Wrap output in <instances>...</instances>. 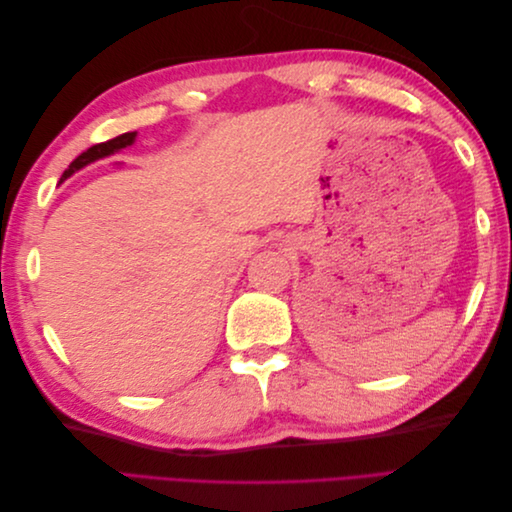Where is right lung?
<instances>
[{"label":"right lung","instance_id":"right-lung-1","mask_svg":"<svg viewBox=\"0 0 512 512\" xmlns=\"http://www.w3.org/2000/svg\"><path fill=\"white\" fill-rule=\"evenodd\" d=\"M134 138H136V132H126V134L111 138V141L98 143V145H94V147H89L87 151H83L81 156L76 158V160L64 170V175H61V181L68 179L72 173H76V170H81L83 166H87V164H91V162H96V160H100V158L111 156V153H115V151H119V149H123V147L132 145Z\"/></svg>","mask_w":512,"mask_h":512}]
</instances>
